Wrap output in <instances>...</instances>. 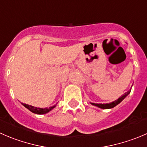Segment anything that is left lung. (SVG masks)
<instances>
[{"label": "left lung", "mask_w": 147, "mask_h": 147, "mask_svg": "<svg viewBox=\"0 0 147 147\" xmlns=\"http://www.w3.org/2000/svg\"><path fill=\"white\" fill-rule=\"evenodd\" d=\"M131 90V89L129 90L128 92H125V93L123 94V95H121V96L119 98H118L117 100H116L113 101V102H110V103H105V104L103 103V104H102V103H93V102H90V103L92 104V105H95V106L98 107V108H102V109H109V108H113V107L116 106V105H117L118 104L120 103V102H121V101L123 100L124 99V98H126V97L127 96V95H129V93H130Z\"/></svg>", "instance_id": "left-lung-1"}]
</instances>
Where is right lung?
<instances>
[{
  "instance_id": "1",
  "label": "right lung",
  "mask_w": 147,
  "mask_h": 147,
  "mask_svg": "<svg viewBox=\"0 0 147 147\" xmlns=\"http://www.w3.org/2000/svg\"><path fill=\"white\" fill-rule=\"evenodd\" d=\"M22 105H24L25 108H26L27 109H28L30 111H31L34 113H36V114H45V113H48L50 111H52L54 108H55L56 105H55L54 106L49 107V108H36V107L32 106V105H28V104L22 103Z\"/></svg>"
}]
</instances>
